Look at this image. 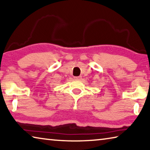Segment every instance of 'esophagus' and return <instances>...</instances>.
Returning a JSON list of instances; mask_svg holds the SVG:
<instances>
[{"instance_id": "34e87169", "label": "esophagus", "mask_w": 150, "mask_h": 150, "mask_svg": "<svg viewBox=\"0 0 150 150\" xmlns=\"http://www.w3.org/2000/svg\"><path fill=\"white\" fill-rule=\"evenodd\" d=\"M74 79L76 80H81V76H77V77H74Z\"/></svg>"}]
</instances>
